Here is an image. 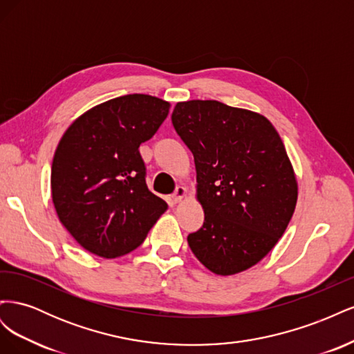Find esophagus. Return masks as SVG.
Wrapping results in <instances>:
<instances>
[{
  "label": "esophagus",
  "mask_w": 354,
  "mask_h": 354,
  "mask_svg": "<svg viewBox=\"0 0 354 354\" xmlns=\"http://www.w3.org/2000/svg\"><path fill=\"white\" fill-rule=\"evenodd\" d=\"M186 195H187V190H186V187H183V186H178V187L176 189L174 194H173V202H174V203L181 202V199H183Z\"/></svg>",
  "instance_id": "34e87169"
}]
</instances>
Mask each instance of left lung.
Instances as JSON below:
<instances>
[{
  "label": "left lung",
  "instance_id": "1",
  "mask_svg": "<svg viewBox=\"0 0 354 354\" xmlns=\"http://www.w3.org/2000/svg\"><path fill=\"white\" fill-rule=\"evenodd\" d=\"M174 130L194 153L202 227L187 236L212 273L250 269L272 251L291 220L297 180L282 138L263 115L217 100L180 102Z\"/></svg>",
  "mask_w": 354,
  "mask_h": 354
}]
</instances>
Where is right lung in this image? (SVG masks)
<instances>
[{
    "mask_svg": "<svg viewBox=\"0 0 354 354\" xmlns=\"http://www.w3.org/2000/svg\"><path fill=\"white\" fill-rule=\"evenodd\" d=\"M168 109L152 95L127 94L94 106L63 134L51 165L53 203L84 250L104 259L128 254L167 211L147 189L138 147Z\"/></svg>",
    "mask_w": 354,
    "mask_h": 354,
    "instance_id": "add662e5",
    "label": "right lung"
}]
</instances>
